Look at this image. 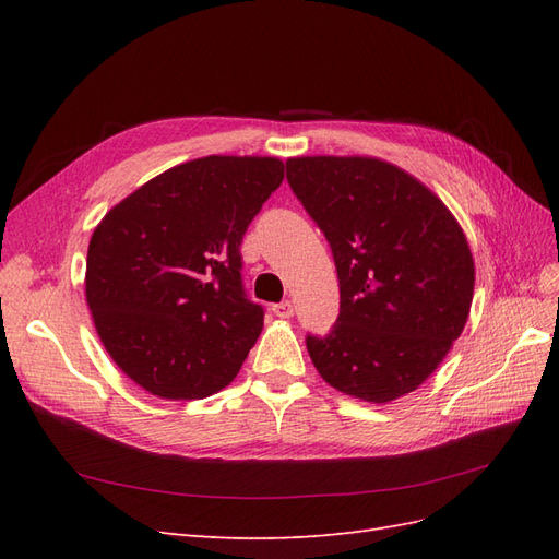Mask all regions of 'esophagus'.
I'll return each instance as SVG.
<instances>
[{"label": "esophagus", "instance_id": "1", "mask_svg": "<svg viewBox=\"0 0 559 559\" xmlns=\"http://www.w3.org/2000/svg\"><path fill=\"white\" fill-rule=\"evenodd\" d=\"M273 312L280 319H289V317H294V302L292 300H282V302H277V306H273Z\"/></svg>", "mask_w": 559, "mask_h": 559}]
</instances>
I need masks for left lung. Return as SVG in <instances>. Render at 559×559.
<instances>
[{"label": "left lung", "instance_id": "left-lung-1", "mask_svg": "<svg viewBox=\"0 0 559 559\" xmlns=\"http://www.w3.org/2000/svg\"><path fill=\"white\" fill-rule=\"evenodd\" d=\"M286 179L341 282L335 326L306 341L319 376L368 403L415 392L471 312L476 265L462 226L419 179L373 156L289 158Z\"/></svg>", "mask_w": 559, "mask_h": 559}]
</instances>
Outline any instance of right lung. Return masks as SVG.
Listing matches in <instances>:
<instances>
[{"label": "right lung", "mask_w": 559, "mask_h": 559, "mask_svg": "<svg viewBox=\"0 0 559 559\" xmlns=\"http://www.w3.org/2000/svg\"><path fill=\"white\" fill-rule=\"evenodd\" d=\"M284 179L270 156H205L148 179L93 230L86 300L114 364L148 394L205 399L259 341L240 245Z\"/></svg>", "instance_id": "add662e5"}]
</instances>
